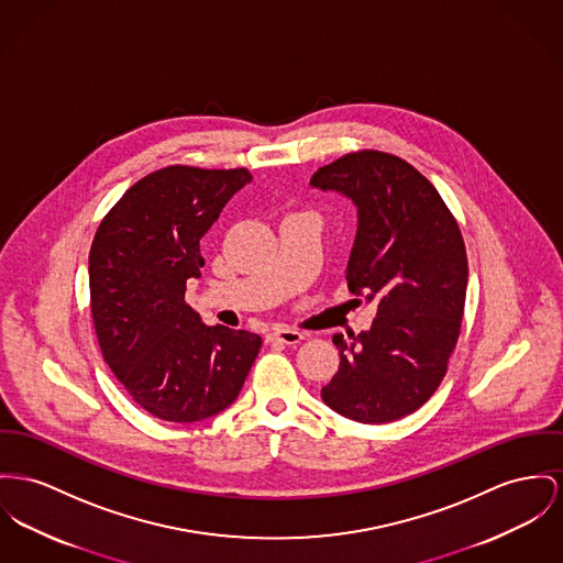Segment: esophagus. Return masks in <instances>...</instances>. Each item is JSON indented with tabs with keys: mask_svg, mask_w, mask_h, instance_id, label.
<instances>
[{
	"mask_svg": "<svg viewBox=\"0 0 563 563\" xmlns=\"http://www.w3.org/2000/svg\"><path fill=\"white\" fill-rule=\"evenodd\" d=\"M266 341L268 343H284V345H295L302 341V333L295 331V329H286V327H277L273 331H266Z\"/></svg>",
	"mask_w": 563,
	"mask_h": 563,
	"instance_id": "esophagus-1",
	"label": "esophagus"
}]
</instances>
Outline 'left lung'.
I'll use <instances>...</instances> for the list:
<instances>
[{"label": "left lung", "instance_id": "1", "mask_svg": "<svg viewBox=\"0 0 563 563\" xmlns=\"http://www.w3.org/2000/svg\"><path fill=\"white\" fill-rule=\"evenodd\" d=\"M309 186L354 202L358 225L345 279L352 295L377 305L369 331L333 338L339 372L322 399L358 422L399 420L449 369L467 290L461 230L429 179L384 151L347 153L318 168Z\"/></svg>", "mask_w": 563, "mask_h": 563}]
</instances>
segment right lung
Listing matches in <instances>:
<instances>
[{"instance_id":"right-lung-1","label":"right lung","mask_w":563,"mask_h":563,"mask_svg":"<svg viewBox=\"0 0 563 563\" xmlns=\"http://www.w3.org/2000/svg\"><path fill=\"white\" fill-rule=\"evenodd\" d=\"M252 184L245 168L166 166L128 189L89 252L91 318L102 356L128 395L168 422H198L241 393L263 339L207 327L186 302L200 277V239Z\"/></svg>"}]
</instances>
